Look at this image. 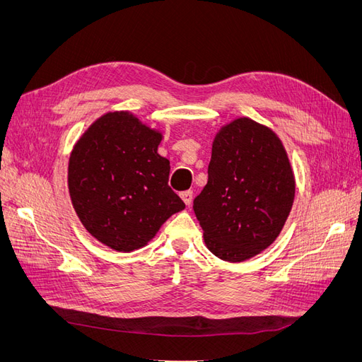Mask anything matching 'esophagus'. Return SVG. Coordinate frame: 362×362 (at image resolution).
Segmentation results:
<instances>
[{"label": "esophagus", "mask_w": 362, "mask_h": 362, "mask_svg": "<svg viewBox=\"0 0 362 362\" xmlns=\"http://www.w3.org/2000/svg\"><path fill=\"white\" fill-rule=\"evenodd\" d=\"M181 198H182V201L185 202V205H192V202H193V192L192 190H185V192H182L181 193Z\"/></svg>", "instance_id": "1"}]
</instances>
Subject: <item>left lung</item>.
Listing matches in <instances>:
<instances>
[{
  "mask_svg": "<svg viewBox=\"0 0 362 362\" xmlns=\"http://www.w3.org/2000/svg\"><path fill=\"white\" fill-rule=\"evenodd\" d=\"M294 189L287 152L272 129L247 117L223 127L208 182L193 201L206 247L231 262L258 255L286 225Z\"/></svg>",
  "mask_w": 362,
  "mask_h": 362,
  "instance_id": "8db88e82",
  "label": "left lung"
}]
</instances>
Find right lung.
<instances>
[{
  "mask_svg": "<svg viewBox=\"0 0 362 362\" xmlns=\"http://www.w3.org/2000/svg\"><path fill=\"white\" fill-rule=\"evenodd\" d=\"M161 134L128 112L101 116L76 141L68 185L81 223L119 252L144 247L168 218L185 208L169 187L170 163Z\"/></svg>",
  "mask_w": 362,
  "mask_h": 362,
  "instance_id": "obj_1",
  "label": "right lung"
}]
</instances>
